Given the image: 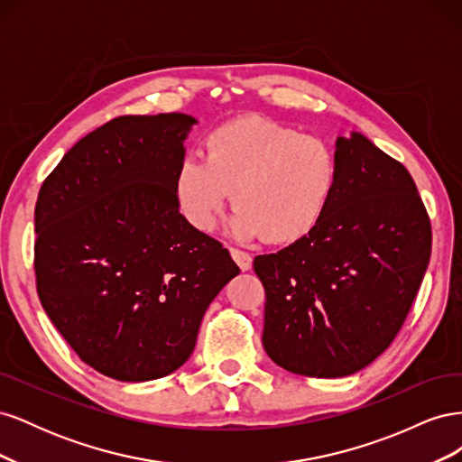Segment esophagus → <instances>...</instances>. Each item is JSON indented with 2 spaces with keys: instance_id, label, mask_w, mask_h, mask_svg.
Masks as SVG:
<instances>
[{
  "instance_id": "obj_1",
  "label": "esophagus",
  "mask_w": 462,
  "mask_h": 462,
  "mask_svg": "<svg viewBox=\"0 0 462 462\" xmlns=\"http://www.w3.org/2000/svg\"><path fill=\"white\" fill-rule=\"evenodd\" d=\"M229 253L233 256V260L236 262V265L243 272H248L250 268H253V256H250L248 253H245V250H239V248H229Z\"/></svg>"
}]
</instances>
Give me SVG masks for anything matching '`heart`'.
<instances>
[{"label":"heart","instance_id":"b5f03b06","mask_svg":"<svg viewBox=\"0 0 462 462\" xmlns=\"http://www.w3.org/2000/svg\"><path fill=\"white\" fill-rule=\"evenodd\" d=\"M337 179V156L324 138L243 116L208 133L204 160L187 156L179 163L173 192L194 229H212L231 192L236 236L292 245L324 219Z\"/></svg>","mask_w":462,"mask_h":462}]
</instances>
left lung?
I'll return each instance as SVG.
<instances>
[{"label":"left lung","mask_w":462,"mask_h":462,"mask_svg":"<svg viewBox=\"0 0 462 462\" xmlns=\"http://www.w3.org/2000/svg\"><path fill=\"white\" fill-rule=\"evenodd\" d=\"M337 189L318 227L254 258L265 353L292 374L351 375L397 337L424 279L431 226L411 173L365 134L339 136Z\"/></svg>","instance_id":"1"}]
</instances>
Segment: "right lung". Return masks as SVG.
Segmentation results:
<instances>
[{
  "mask_svg": "<svg viewBox=\"0 0 462 462\" xmlns=\"http://www.w3.org/2000/svg\"><path fill=\"white\" fill-rule=\"evenodd\" d=\"M197 123L185 114L111 119L38 192L40 302L80 360L119 382L183 366L209 302L241 272L179 214L173 177Z\"/></svg>",
  "mask_w": 462,
  "mask_h": 462,
  "instance_id": "obj_1",
  "label": "right lung"
}]
</instances>
